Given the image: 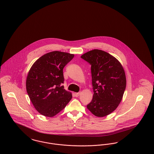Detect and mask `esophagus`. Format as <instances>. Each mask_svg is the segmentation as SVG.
Masks as SVG:
<instances>
[{
    "label": "esophagus",
    "mask_w": 154,
    "mask_h": 154,
    "mask_svg": "<svg viewBox=\"0 0 154 154\" xmlns=\"http://www.w3.org/2000/svg\"><path fill=\"white\" fill-rule=\"evenodd\" d=\"M80 92H77V93H75V94H74V95H75V97H78L80 95Z\"/></svg>",
    "instance_id": "obj_1"
}]
</instances>
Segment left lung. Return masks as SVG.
Segmentation results:
<instances>
[{
    "instance_id": "obj_1",
    "label": "left lung",
    "mask_w": 154,
    "mask_h": 154,
    "mask_svg": "<svg viewBox=\"0 0 154 154\" xmlns=\"http://www.w3.org/2000/svg\"><path fill=\"white\" fill-rule=\"evenodd\" d=\"M91 67L93 98L87 108L97 117L108 115L117 108L126 87L125 70L108 53L94 49L81 56Z\"/></svg>"
}]
</instances>
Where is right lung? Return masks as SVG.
<instances>
[{"label":"right lung","mask_w":154,"mask_h":154,"mask_svg":"<svg viewBox=\"0 0 154 154\" xmlns=\"http://www.w3.org/2000/svg\"><path fill=\"white\" fill-rule=\"evenodd\" d=\"M74 54L59 51L42 56L31 67L26 80L28 95L36 110L53 117L63 110L72 98L64 89L63 70Z\"/></svg>","instance_id":"add662e5"}]
</instances>
